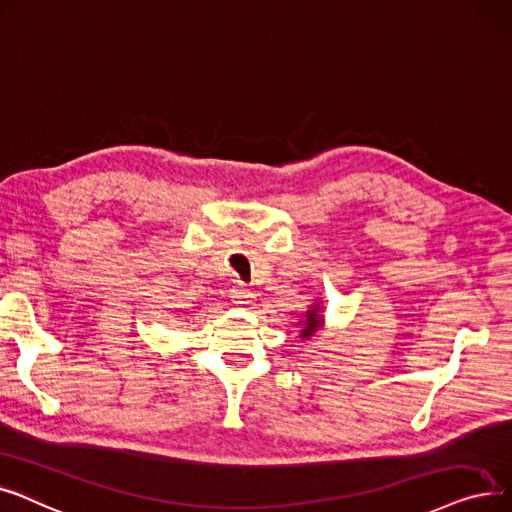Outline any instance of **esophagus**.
Returning a JSON list of instances; mask_svg holds the SVG:
<instances>
[{
    "instance_id": "34e87169",
    "label": "esophagus",
    "mask_w": 512,
    "mask_h": 512,
    "mask_svg": "<svg viewBox=\"0 0 512 512\" xmlns=\"http://www.w3.org/2000/svg\"><path fill=\"white\" fill-rule=\"evenodd\" d=\"M231 298H233V302H235L237 306H250L256 296H254L252 289L243 287V285H237V287L231 289Z\"/></svg>"
}]
</instances>
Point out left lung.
<instances>
[{
    "label": "left lung",
    "instance_id": "8db88e82",
    "mask_svg": "<svg viewBox=\"0 0 512 512\" xmlns=\"http://www.w3.org/2000/svg\"><path fill=\"white\" fill-rule=\"evenodd\" d=\"M321 304H323L321 300L310 304L306 314L298 319L300 339H310L316 331H321L325 327V316H323V306Z\"/></svg>",
    "mask_w": 512,
    "mask_h": 512
}]
</instances>
